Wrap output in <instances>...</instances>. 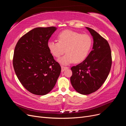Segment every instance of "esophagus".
<instances>
[{"label":"esophagus","mask_w":126,"mask_h":126,"mask_svg":"<svg viewBox=\"0 0 126 126\" xmlns=\"http://www.w3.org/2000/svg\"><path fill=\"white\" fill-rule=\"evenodd\" d=\"M68 67H64L63 66H62V71H63L64 70H66L67 69H68Z\"/></svg>","instance_id":"1"}]
</instances>
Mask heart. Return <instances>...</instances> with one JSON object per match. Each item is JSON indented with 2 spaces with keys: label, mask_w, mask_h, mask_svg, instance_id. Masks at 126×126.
Masks as SVG:
<instances>
[{
  "label": "heart",
  "mask_w": 126,
  "mask_h": 126,
  "mask_svg": "<svg viewBox=\"0 0 126 126\" xmlns=\"http://www.w3.org/2000/svg\"><path fill=\"white\" fill-rule=\"evenodd\" d=\"M58 41H49L48 48L56 58H59L64 52L67 54L59 59L63 64L83 62L88 55L93 45V39L89 35L81 34L72 30H64L58 36Z\"/></svg>",
  "instance_id": "heart-1"
}]
</instances>
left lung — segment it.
Returning a JSON list of instances; mask_svg holds the SVG:
<instances>
[{"label":"left lung","mask_w":126,"mask_h":126,"mask_svg":"<svg viewBox=\"0 0 126 126\" xmlns=\"http://www.w3.org/2000/svg\"><path fill=\"white\" fill-rule=\"evenodd\" d=\"M93 37L94 44L86 59L71 68V85L82 94H89L100 88L109 74L112 64L111 52L107 40L93 29L86 27Z\"/></svg>","instance_id":"left-lung-1"}]
</instances>
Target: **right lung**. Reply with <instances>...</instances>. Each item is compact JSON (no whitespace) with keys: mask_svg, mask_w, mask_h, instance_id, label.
Segmentation results:
<instances>
[{"mask_svg":"<svg viewBox=\"0 0 126 126\" xmlns=\"http://www.w3.org/2000/svg\"><path fill=\"white\" fill-rule=\"evenodd\" d=\"M56 30L53 26L34 28L22 36L15 48V72L22 85L33 94L49 93L60 75L61 67L47 46Z\"/></svg>","mask_w":126,"mask_h":126,"instance_id":"add662e5","label":"right lung"}]
</instances>
